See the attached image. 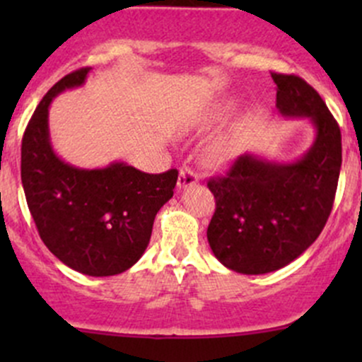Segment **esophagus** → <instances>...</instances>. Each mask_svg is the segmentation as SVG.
Wrapping results in <instances>:
<instances>
[{
    "label": "esophagus",
    "instance_id": "1",
    "mask_svg": "<svg viewBox=\"0 0 362 362\" xmlns=\"http://www.w3.org/2000/svg\"><path fill=\"white\" fill-rule=\"evenodd\" d=\"M199 182L198 173L191 168H182L180 175H178V189H185L189 185H194Z\"/></svg>",
    "mask_w": 362,
    "mask_h": 362
}]
</instances>
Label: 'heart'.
<instances>
[{
	"instance_id": "b5f03b06",
	"label": "heart",
	"mask_w": 362,
	"mask_h": 362,
	"mask_svg": "<svg viewBox=\"0 0 362 362\" xmlns=\"http://www.w3.org/2000/svg\"><path fill=\"white\" fill-rule=\"evenodd\" d=\"M229 158H231V152H229V148L224 144H217L210 151V160L215 166H224Z\"/></svg>"
}]
</instances>
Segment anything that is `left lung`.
<instances>
[{
  "label": "left lung",
  "instance_id": "8db88e82",
  "mask_svg": "<svg viewBox=\"0 0 362 362\" xmlns=\"http://www.w3.org/2000/svg\"><path fill=\"white\" fill-rule=\"evenodd\" d=\"M272 78L279 112L308 119L315 140L294 163L242 154L224 177L208 180L215 198L208 243L226 268L243 275L276 272L319 238L341 168V133L319 93L296 75Z\"/></svg>",
  "mask_w": 362,
  "mask_h": 362
}]
</instances>
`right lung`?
Wrapping results in <instances>:
<instances>
[{
    "mask_svg": "<svg viewBox=\"0 0 362 362\" xmlns=\"http://www.w3.org/2000/svg\"><path fill=\"white\" fill-rule=\"evenodd\" d=\"M90 68L61 78L43 96L23 136L21 178L40 238L61 262L89 276L129 269L151 242L152 226L170 202L178 171L151 175L126 163L86 170L64 163L49 134V107L80 87Z\"/></svg>",
    "mask_w": 362,
    "mask_h": 362,
    "instance_id": "obj_1",
    "label": "right lung"
}]
</instances>
